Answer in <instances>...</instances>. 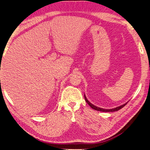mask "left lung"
I'll list each match as a JSON object with an SVG mask.
<instances>
[{
    "mask_svg": "<svg viewBox=\"0 0 150 150\" xmlns=\"http://www.w3.org/2000/svg\"><path fill=\"white\" fill-rule=\"evenodd\" d=\"M84 99H85V101H86V102L87 103L90 105V107L91 108H93V109L96 110L101 111V112H114V111H117V110H120V109H121L122 108L124 107L125 106V105L127 103H126L121 105V106L118 107H116V108H112V109H104V108H99V107H96V106H95V105H93V104L91 103H90V102L88 101V99H86V96H85V95H84Z\"/></svg>",
    "mask_w": 150,
    "mask_h": 150,
    "instance_id": "left-lung-1",
    "label": "left lung"
}]
</instances>
